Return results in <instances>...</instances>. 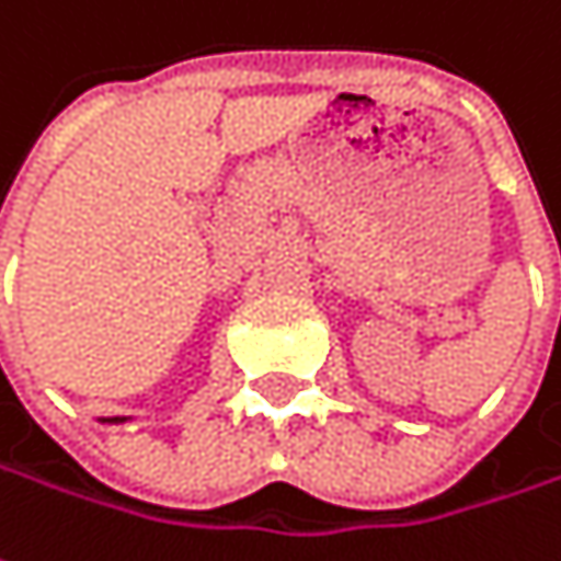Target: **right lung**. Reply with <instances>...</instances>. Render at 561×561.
I'll use <instances>...</instances> for the list:
<instances>
[{
  "mask_svg": "<svg viewBox=\"0 0 561 561\" xmlns=\"http://www.w3.org/2000/svg\"><path fill=\"white\" fill-rule=\"evenodd\" d=\"M122 421H125V417H108L105 424H122Z\"/></svg>",
  "mask_w": 561,
  "mask_h": 561,
  "instance_id": "right-lung-1",
  "label": "right lung"
}]
</instances>
